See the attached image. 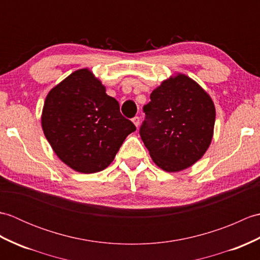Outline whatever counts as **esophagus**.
Returning a JSON list of instances; mask_svg holds the SVG:
<instances>
[{
	"instance_id": "34e87169",
	"label": "esophagus",
	"mask_w": 260,
	"mask_h": 260,
	"mask_svg": "<svg viewBox=\"0 0 260 260\" xmlns=\"http://www.w3.org/2000/svg\"><path fill=\"white\" fill-rule=\"evenodd\" d=\"M132 120H133V123H134V125H135L136 127H139V126H140V121H141V119H140L139 116H136V117H134V118L132 119Z\"/></svg>"
}]
</instances>
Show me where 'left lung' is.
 <instances>
[{
	"mask_svg": "<svg viewBox=\"0 0 260 260\" xmlns=\"http://www.w3.org/2000/svg\"><path fill=\"white\" fill-rule=\"evenodd\" d=\"M144 106L146 120L140 134L159 169L180 172L207 152L213 137L215 108L197 81L174 74L161 82Z\"/></svg>",
	"mask_w": 260,
	"mask_h": 260,
	"instance_id": "8db88e82",
	"label": "left lung"
}]
</instances>
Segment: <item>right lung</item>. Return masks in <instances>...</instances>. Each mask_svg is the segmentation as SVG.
Here are the masks:
<instances>
[{
	"label": "right lung",
	"mask_w": 260,
	"mask_h": 260,
	"mask_svg": "<svg viewBox=\"0 0 260 260\" xmlns=\"http://www.w3.org/2000/svg\"><path fill=\"white\" fill-rule=\"evenodd\" d=\"M41 126L57 156L80 173L106 169L136 129L88 68L74 71L48 92Z\"/></svg>",
	"instance_id": "add662e5"
}]
</instances>
